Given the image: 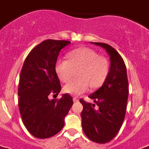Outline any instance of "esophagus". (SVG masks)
Here are the masks:
<instances>
[{"mask_svg":"<svg viewBox=\"0 0 149 149\" xmlns=\"http://www.w3.org/2000/svg\"><path fill=\"white\" fill-rule=\"evenodd\" d=\"M73 100H74V102H78L79 101V99L77 98V97H74Z\"/></svg>","mask_w":149,"mask_h":149,"instance_id":"esophagus-1","label":"esophagus"}]
</instances>
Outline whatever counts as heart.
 Segmentation results:
<instances>
[{
    "label": "heart",
    "instance_id": "heart-1",
    "mask_svg": "<svg viewBox=\"0 0 149 149\" xmlns=\"http://www.w3.org/2000/svg\"><path fill=\"white\" fill-rule=\"evenodd\" d=\"M68 58H58L55 63V72L62 82H68L74 69L80 68L79 78L72 80L64 87V91L71 95H80L88 91L91 86L99 88L104 84L110 71L107 58L99 56L94 50L80 48L68 53Z\"/></svg>",
    "mask_w": 149,
    "mask_h": 149
}]
</instances>
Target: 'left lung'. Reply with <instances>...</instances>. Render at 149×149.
<instances>
[{
    "label": "left lung",
    "instance_id": "8db88e82",
    "mask_svg": "<svg viewBox=\"0 0 149 149\" xmlns=\"http://www.w3.org/2000/svg\"><path fill=\"white\" fill-rule=\"evenodd\" d=\"M104 48L110 55V68L101 88L90 94L95 104L83 99L82 129L89 139L97 143H107L119 132L126 115L129 86L126 67L121 55L106 43L91 42Z\"/></svg>",
    "mask_w": 149,
    "mask_h": 149
}]
</instances>
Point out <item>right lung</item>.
<instances>
[{
    "mask_svg": "<svg viewBox=\"0 0 149 149\" xmlns=\"http://www.w3.org/2000/svg\"><path fill=\"white\" fill-rule=\"evenodd\" d=\"M70 43L45 40L33 48L23 63L18 105L24 126L36 138L47 139L59 132L73 105L72 96L68 94L59 100L49 99L50 94H58L61 89L55 66L60 51Z\"/></svg>",
    "mask_w": 149,
    "mask_h": 149,
    "instance_id": "right-lung-1",
    "label": "right lung"
}]
</instances>
